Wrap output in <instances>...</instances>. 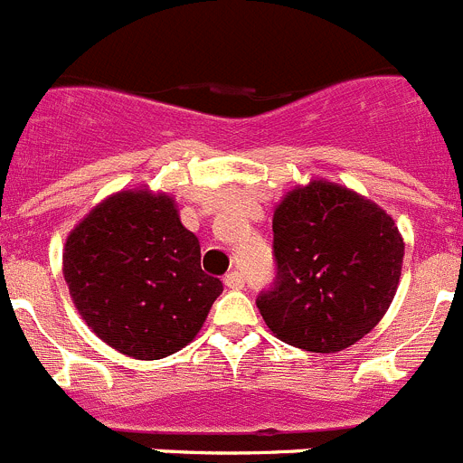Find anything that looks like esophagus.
<instances>
[{
    "label": "esophagus",
    "mask_w": 463,
    "mask_h": 463,
    "mask_svg": "<svg viewBox=\"0 0 463 463\" xmlns=\"http://www.w3.org/2000/svg\"><path fill=\"white\" fill-rule=\"evenodd\" d=\"M224 285H227L229 289H241L245 285V278L241 271H229L227 276H224Z\"/></svg>",
    "instance_id": "obj_1"
}]
</instances>
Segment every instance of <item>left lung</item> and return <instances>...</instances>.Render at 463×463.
Returning <instances> with one entry per match:
<instances>
[{
    "label": "left lung",
    "mask_w": 463,
    "mask_h": 463,
    "mask_svg": "<svg viewBox=\"0 0 463 463\" xmlns=\"http://www.w3.org/2000/svg\"><path fill=\"white\" fill-rule=\"evenodd\" d=\"M276 280L257 308L280 341L338 353L383 320L399 288L403 239L357 192L326 181L288 192L273 213Z\"/></svg>",
    "instance_id": "8db88e82"
}]
</instances>
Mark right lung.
<instances>
[{"label":"right lung","mask_w":463,"mask_h":463,"mask_svg":"<svg viewBox=\"0 0 463 463\" xmlns=\"http://www.w3.org/2000/svg\"><path fill=\"white\" fill-rule=\"evenodd\" d=\"M62 273L85 325L118 353L162 359L202 329L220 278L203 273L199 239L169 194L122 190L67 236Z\"/></svg>","instance_id":"obj_1"}]
</instances>
